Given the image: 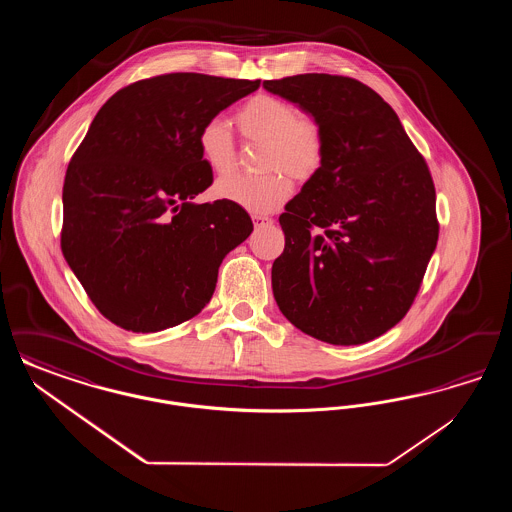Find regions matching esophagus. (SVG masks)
Returning <instances> with one entry per match:
<instances>
[{
  "label": "esophagus",
  "instance_id": "obj_1",
  "mask_svg": "<svg viewBox=\"0 0 512 512\" xmlns=\"http://www.w3.org/2000/svg\"><path fill=\"white\" fill-rule=\"evenodd\" d=\"M251 219H253L255 228H261V226H268V224H272V219H270V217H265V215H253Z\"/></svg>",
  "mask_w": 512,
  "mask_h": 512
}]
</instances>
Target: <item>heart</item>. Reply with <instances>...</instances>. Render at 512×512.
Returning <instances> with one entry per match:
<instances>
[{
  "label": "heart",
  "instance_id": "b5f03b06",
  "mask_svg": "<svg viewBox=\"0 0 512 512\" xmlns=\"http://www.w3.org/2000/svg\"><path fill=\"white\" fill-rule=\"evenodd\" d=\"M240 134L247 144L261 146L259 176L230 174L215 184V195L255 215H267L286 203L297 184L315 180L326 161V132L311 113L272 94H255L236 113ZM201 159L217 174L236 165V144L222 117H211L197 130Z\"/></svg>",
  "mask_w": 512,
  "mask_h": 512
}]
</instances>
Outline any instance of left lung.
I'll return each mask as SVG.
<instances>
[{"label":"left lung","mask_w":512,"mask_h":512,"mask_svg":"<svg viewBox=\"0 0 512 512\" xmlns=\"http://www.w3.org/2000/svg\"><path fill=\"white\" fill-rule=\"evenodd\" d=\"M322 122L326 161L286 205L272 292L301 332L359 345L407 315L439 236L426 159L390 105L340 74L265 80Z\"/></svg>","instance_id":"8db88e82"}]
</instances>
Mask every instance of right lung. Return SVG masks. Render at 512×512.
I'll use <instances>...</instances> for the list:
<instances>
[{
    "instance_id": "add662e5",
    "label": "right lung",
    "mask_w": 512,
    "mask_h": 512,
    "mask_svg": "<svg viewBox=\"0 0 512 512\" xmlns=\"http://www.w3.org/2000/svg\"><path fill=\"white\" fill-rule=\"evenodd\" d=\"M261 80L159 74L105 101L63 184L61 251L99 313L130 332L178 326L211 301L219 267L253 222L213 184L197 130Z\"/></svg>"
}]
</instances>
